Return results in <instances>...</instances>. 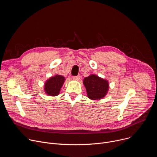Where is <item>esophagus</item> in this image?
<instances>
[{"label": "esophagus", "instance_id": "esophagus-1", "mask_svg": "<svg viewBox=\"0 0 157 157\" xmlns=\"http://www.w3.org/2000/svg\"><path fill=\"white\" fill-rule=\"evenodd\" d=\"M73 79L74 80H76V81H79L80 79V76L79 75H78V76H73Z\"/></svg>", "mask_w": 157, "mask_h": 157}]
</instances>
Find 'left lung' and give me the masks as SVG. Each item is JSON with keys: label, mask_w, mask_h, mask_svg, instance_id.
I'll return each instance as SVG.
<instances>
[{"label": "left lung", "mask_w": 157, "mask_h": 157, "mask_svg": "<svg viewBox=\"0 0 157 157\" xmlns=\"http://www.w3.org/2000/svg\"><path fill=\"white\" fill-rule=\"evenodd\" d=\"M88 98L91 99H100L104 98L108 91L107 81L92 75L85 78L83 81Z\"/></svg>", "instance_id": "8db88e82"}]
</instances>
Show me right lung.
<instances>
[{
  "label": "right lung",
  "instance_id": "add662e5",
  "mask_svg": "<svg viewBox=\"0 0 157 157\" xmlns=\"http://www.w3.org/2000/svg\"><path fill=\"white\" fill-rule=\"evenodd\" d=\"M64 81V78L61 75H56L54 77H52L45 83V93L50 96H57L60 91Z\"/></svg>",
  "mask_w": 157,
  "mask_h": 157
}]
</instances>
